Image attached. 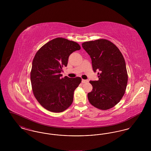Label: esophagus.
<instances>
[{
  "label": "esophagus",
  "mask_w": 151,
  "mask_h": 151,
  "mask_svg": "<svg viewBox=\"0 0 151 151\" xmlns=\"http://www.w3.org/2000/svg\"><path fill=\"white\" fill-rule=\"evenodd\" d=\"M88 82V80H84V79H82V83H86Z\"/></svg>",
  "instance_id": "1"
}]
</instances>
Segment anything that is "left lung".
Returning <instances> with one entry per match:
<instances>
[{
    "instance_id": "8db88e82",
    "label": "left lung",
    "mask_w": 151,
    "mask_h": 151,
    "mask_svg": "<svg viewBox=\"0 0 151 151\" xmlns=\"http://www.w3.org/2000/svg\"><path fill=\"white\" fill-rule=\"evenodd\" d=\"M82 47L91 58L94 72L99 71V80L89 81L93 89L88 93V100L100 110L111 109L122 99L127 87L123 56L114 43L105 39L85 42Z\"/></svg>"
}]
</instances>
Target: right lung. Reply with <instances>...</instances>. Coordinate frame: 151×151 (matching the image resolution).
I'll list each match as a JSON object with an SVG mask.
<instances>
[{"label": "right lung", "mask_w": 151, "mask_h": 151, "mask_svg": "<svg viewBox=\"0 0 151 151\" xmlns=\"http://www.w3.org/2000/svg\"><path fill=\"white\" fill-rule=\"evenodd\" d=\"M80 49L77 42L58 37L36 52L30 71L31 84L36 100L46 110L60 113L72 104L74 91L81 79L62 78L60 72L67 67L70 54Z\"/></svg>", "instance_id": "1"}]
</instances>
